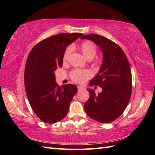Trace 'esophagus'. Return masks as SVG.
<instances>
[{
  "label": "esophagus",
  "instance_id": "obj_1",
  "mask_svg": "<svg viewBox=\"0 0 155 155\" xmlns=\"http://www.w3.org/2000/svg\"><path fill=\"white\" fill-rule=\"evenodd\" d=\"M77 88H78V91H81L84 89V88L83 87H81V86H77Z\"/></svg>",
  "mask_w": 155,
  "mask_h": 155
}]
</instances>
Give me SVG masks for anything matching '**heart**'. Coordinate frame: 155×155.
Listing matches in <instances>:
<instances>
[{
    "instance_id": "b5f03b06",
    "label": "heart",
    "mask_w": 155,
    "mask_h": 155,
    "mask_svg": "<svg viewBox=\"0 0 155 155\" xmlns=\"http://www.w3.org/2000/svg\"><path fill=\"white\" fill-rule=\"evenodd\" d=\"M81 51L84 57L88 60H92L97 54V47L91 41H84L78 45L77 47ZM71 52L70 48H66L62 56V61L65 62L67 61ZM70 77L72 81L77 83H83L88 78L91 77V72L87 70H80L74 69L70 73Z\"/></svg>"
}]
</instances>
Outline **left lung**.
Here are the masks:
<instances>
[{"label": "left lung", "mask_w": 155, "mask_h": 155, "mask_svg": "<svg viewBox=\"0 0 155 155\" xmlns=\"http://www.w3.org/2000/svg\"><path fill=\"white\" fill-rule=\"evenodd\" d=\"M81 38L88 39L100 47L103 61L98 74L90 82L103 91L95 94L88 88L89 99L84 104L86 113L102 123H110L123 113L132 93V74L129 62L122 48L103 36L89 34Z\"/></svg>", "instance_id": "obj_1"}]
</instances>
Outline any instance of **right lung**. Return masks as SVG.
Segmentation results:
<instances>
[{"label":"right lung","mask_w":155,"mask_h":155,"mask_svg":"<svg viewBox=\"0 0 155 155\" xmlns=\"http://www.w3.org/2000/svg\"><path fill=\"white\" fill-rule=\"evenodd\" d=\"M82 35L73 32L51 36L39 42L28 54L24 75L26 94L32 110L44 123L53 124L64 118L77 93L76 85L58 86L54 71L62 67L67 46Z\"/></svg>","instance_id":"obj_1"}]
</instances>
